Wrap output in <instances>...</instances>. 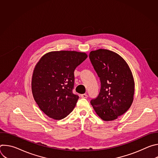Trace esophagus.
<instances>
[{"label": "esophagus", "instance_id": "obj_1", "mask_svg": "<svg viewBox=\"0 0 158 158\" xmlns=\"http://www.w3.org/2000/svg\"><path fill=\"white\" fill-rule=\"evenodd\" d=\"M81 97L82 98H87V95L86 94H83L81 95Z\"/></svg>", "mask_w": 158, "mask_h": 158}]
</instances>
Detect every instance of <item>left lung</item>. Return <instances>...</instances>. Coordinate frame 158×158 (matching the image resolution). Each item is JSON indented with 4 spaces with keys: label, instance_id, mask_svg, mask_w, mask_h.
I'll return each instance as SVG.
<instances>
[{
    "label": "left lung",
    "instance_id": "8db88e82",
    "mask_svg": "<svg viewBox=\"0 0 158 158\" xmlns=\"http://www.w3.org/2000/svg\"><path fill=\"white\" fill-rule=\"evenodd\" d=\"M89 59L101 81L99 95L91 104L102 120L116 119L133 101L134 82L129 67L119 54L107 49L91 51Z\"/></svg>",
    "mask_w": 158,
    "mask_h": 158
}]
</instances>
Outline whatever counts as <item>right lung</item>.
Listing matches in <instances>:
<instances>
[{
  "mask_svg": "<svg viewBox=\"0 0 158 158\" xmlns=\"http://www.w3.org/2000/svg\"><path fill=\"white\" fill-rule=\"evenodd\" d=\"M87 56L84 52L60 51L47 53L36 64L32 78V92L45 114L59 120L68 116L79 96L73 94L74 72Z\"/></svg>",
  "mask_w": 158,
  "mask_h": 158,
  "instance_id": "right-lung-1",
  "label": "right lung"
}]
</instances>
